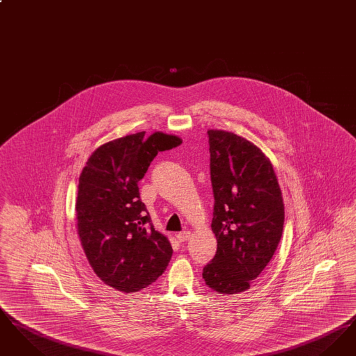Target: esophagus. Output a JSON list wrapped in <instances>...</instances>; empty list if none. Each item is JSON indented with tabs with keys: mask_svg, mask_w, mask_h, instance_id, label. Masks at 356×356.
<instances>
[{
	"mask_svg": "<svg viewBox=\"0 0 356 356\" xmlns=\"http://www.w3.org/2000/svg\"><path fill=\"white\" fill-rule=\"evenodd\" d=\"M191 232L189 231H183V232H179L176 237H177V240L179 241H186V240H189V237H191Z\"/></svg>",
	"mask_w": 356,
	"mask_h": 356,
	"instance_id": "34e87169",
	"label": "esophagus"
}]
</instances>
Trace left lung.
I'll return each instance as SVG.
<instances>
[{
    "label": "left lung",
    "mask_w": 356,
    "mask_h": 356,
    "mask_svg": "<svg viewBox=\"0 0 356 356\" xmlns=\"http://www.w3.org/2000/svg\"><path fill=\"white\" fill-rule=\"evenodd\" d=\"M207 134L218 251L203 279L234 295L250 289L270 263L283 234L284 204L271 161L256 145L225 131Z\"/></svg>",
    "instance_id": "obj_1"
}]
</instances>
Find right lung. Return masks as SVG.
Returning <instances> with one entry per match:
<instances>
[{"label":"right lung","instance_id":"1","mask_svg":"<svg viewBox=\"0 0 356 356\" xmlns=\"http://www.w3.org/2000/svg\"><path fill=\"white\" fill-rule=\"evenodd\" d=\"M180 144L179 137L161 132L125 136L97 148L80 175L79 236L95 273L118 291L148 287L170 263V241L154 231L138 181L157 153Z\"/></svg>","mask_w":356,"mask_h":356}]
</instances>
